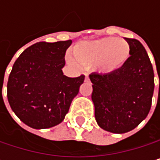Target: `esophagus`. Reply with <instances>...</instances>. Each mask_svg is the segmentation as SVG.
<instances>
[{"label": "esophagus", "mask_w": 160, "mask_h": 160, "mask_svg": "<svg viewBox=\"0 0 160 160\" xmlns=\"http://www.w3.org/2000/svg\"><path fill=\"white\" fill-rule=\"evenodd\" d=\"M89 80H90V79H89V77H88V76L86 75V76H85V81H86V82H88Z\"/></svg>", "instance_id": "1"}]
</instances>
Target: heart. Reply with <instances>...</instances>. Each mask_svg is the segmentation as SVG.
I'll list each match as a JSON object with an SVG mask.
<instances>
[{
    "mask_svg": "<svg viewBox=\"0 0 160 160\" xmlns=\"http://www.w3.org/2000/svg\"><path fill=\"white\" fill-rule=\"evenodd\" d=\"M72 54L82 66L95 65L99 72L109 74L120 69L127 63L131 55V47L124 40L108 37L80 42L73 48Z\"/></svg>",
    "mask_w": 160,
    "mask_h": 160,
    "instance_id": "obj_1",
    "label": "heart"
}]
</instances>
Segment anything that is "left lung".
<instances>
[{"instance_id":"obj_1","label":"left lung","mask_w":160,"mask_h":160,"mask_svg":"<svg viewBox=\"0 0 160 160\" xmlns=\"http://www.w3.org/2000/svg\"><path fill=\"white\" fill-rule=\"evenodd\" d=\"M131 56L118 70L109 74H91L92 100L97 124L113 133H125L147 117L154 92V70L143 44L125 39Z\"/></svg>"}]
</instances>
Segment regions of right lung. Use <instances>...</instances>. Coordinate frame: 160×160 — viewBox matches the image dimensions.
I'll return each instance as SVG.
<instances>
[{
  "label": "right lung",
  "instance_id": "add662e5",
  "mask_svg": "<svg viewBox=\"0 0 160 160\" xmlns=\"http://www.w3.org/2000/svg\"><path fill=\"white\" fill-rule=\"evenodd\" d=\"M71 43V40L37 42L16 60L7 82V98L26 125L48 129L61 123L69 110L85 78H68L62 71Z\"/></svg>",
  "mask_w": 160,
  "mask_h": 160
}]
</instances>
